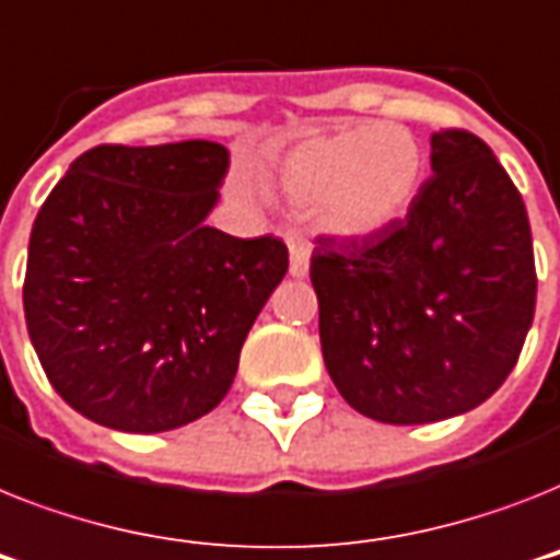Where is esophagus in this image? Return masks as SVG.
<instances>
[{
    "label": "esophagus",
    "mask_w": 560,
    "mask_h": 560,
    "mask_svg": "<svg viewBox=\"0 0 560 560\" xmlns=\"http://www.w3.org/2000/svg\"><path fill=\"white\" fill-rule=\"evenodd\" d=\"M290 276L293 279H304L307 276V267H311V244L302 238V235H290Z\"/></svg>",
    "instance_id": "34e87169"
}]
</instances>
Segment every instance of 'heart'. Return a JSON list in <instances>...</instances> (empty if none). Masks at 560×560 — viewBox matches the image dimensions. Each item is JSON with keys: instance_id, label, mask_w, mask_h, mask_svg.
<instances>
[{"instance_id": "b5f03b06", "label": "heart", "mask_w": 560, "mask_h": 560, "mask_svg": "<svg viewBox=\"0 0 560 560\" xmlns=\"http://www.w3.org/2000/svg\"><path fill=\"white\" fill-rule=\"evenodd\" d=\"M420 140L402 122H351L304 135L281 154L279 184L342 238L397 224L422 184Z\"/></svg>"}]
</instances>
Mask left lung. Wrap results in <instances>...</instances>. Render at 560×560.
Returning a JSON list of instances; mask_svg holds the SVG:
<instances>
[{"label": "left lung", "instance_id": "1", "mask_svg": "<svg viewBox=\"0 0 560 560\" xmlns=\"http://www.w3.org/2000/svg\"><path fill=\"white\" fill-rule=\"evenodd\" d=\"M431 170L397 224L319 238L311 256L327 374L348 406L390 425L492 397L535 316L529 218L492 149L440 129Z\"/></svg>", "mask_w": 560, "mask_h": 560}]
</instances>
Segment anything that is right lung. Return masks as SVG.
<instances>
[{
    "label": "right lung",
    "mask_w": 560,
    "mask_h": 560,
    "mask_svg": "<svg viewBox=\"0 0 560 560\" xmlns=\"http://www.w3.org/2000/svg\"><path fill=\"white\" fill-rule=\"evenodd\" d=\"M226 163L209 140L103 143L39 207L25 322L48 383L89 420L131 434L180 429L233 385L288 247L203 224Z\"/></svg>",
    "instance_id": "1"
}]
</instances>
